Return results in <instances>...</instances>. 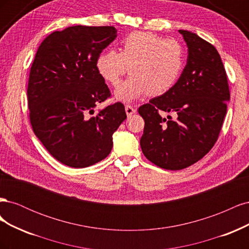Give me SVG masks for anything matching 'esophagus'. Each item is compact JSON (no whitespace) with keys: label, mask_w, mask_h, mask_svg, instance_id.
Masks as SVG:
<instances>
[{"label":"esophagus","mask_w":249,"mask_h":249,"mask_svg":"<svg viewBox=\"0 0 249 249\" xmlns=\"http://www.w3.org/2000/svg\"><path fill=\"white\" fill-rule=\"evenodd\" d=\"M124 108H125V113H126L127 116H131V115L134 114L135 112H136V110H135L132 106H130V105H126Z\"/></svg>","instance_id":"34e87169"}]
</instances>
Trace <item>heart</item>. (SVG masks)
I'll return each instance as SVG.
<instances>
[{
	"mask_svg": "<svg viewBox=\"0 0 249 249\" xmlns=\"http://www.w3.org/2000/svg\"><path fill=\"white\" fill-rule=\"evenodd\" d=\"M184 64V50L176 39L150 32H133L123 40L120 52L107 50L95 60L102 79L116 86L124 73L131 77L115 91V99L132 102L147 93L159 96L175 86Z\"/></svg>",
	"mask_w": 249,
	"mask_h": 249,
	"instance_id": "heart-1",
	"label": "heart"
}]
</instances>
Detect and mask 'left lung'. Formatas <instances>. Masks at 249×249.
Masks as SVG:
<instances>
[{"mask_svg":"<svg viewBox=\"0 0 249 249\" xmlns=\"http://www.w3.org/2000/svg\"><path fill=\"white\" fill-rule=\"evenodd\" d=\"M188 47L187 64L169 91L138 109L144 119L142 153L157 166L184 169L206 156L217 141L227 114L230 89L220 55L214 46L179 30ZM173 112L175 119L160 116Z\"/></svg>","mask_w":249,"mask_h":249,"instance_id":"obj_1","label":"left lung"}]
</instances>
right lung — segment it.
Listing matches in <instances>:
<instances>
[{
    "label": "right lung",
    "instance_id": "1",
    "mask_svg": "<svg viewBox=\"0 0 249 249\" xmlns=\"http://www.w3.org/2000/svg\"><path fill=\"white\" fill-rule=\"evenodd\" d=\"M116 33L109 26L69 27L50 34L35 55L27 91L30 122L48 152L70 167L104 160L113 133L126 118L122 103L94 113L110 96L95 60Z\"/></svg>",
    "mask_w": 249,
    "mask_h": 249
}]
</instances>
